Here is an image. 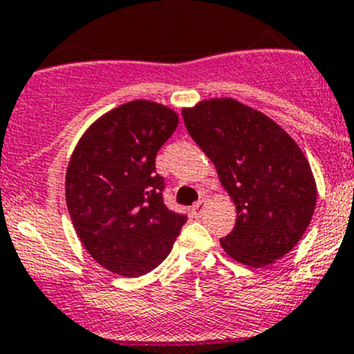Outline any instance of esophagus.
<instances>
[{
    "instance_id": "esophagus-1",
    "label": "esophagus",
    "mask_w": 354,
    "mask_h": 354,
    "mask_svg": "<svg viewBox=\"0 0 354 354\" xmlns=\"http://www.w3.org/2000/svg\"><path fill=\"white\" fill-rule=\"evenodd\" d=\"M205 204H207V200H205V198H200L198 202H195V204H193V207H192L193 214H195V216L202 214V211H204Z\"/></svg>"
}]
</instances>
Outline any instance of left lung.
<instances>
[{
  "instance_id": "1",
  "label": "left lung",
  "mask_w": 354,
  "mask_h": 354,
  "mask_svg": "<svg viewBox=\"0 0 354 354\" xmlns=\"http://www.w3.org/2000/svg\"><path fill=\"white\" fill-rule=\"evenodd\" d=\"M183 117L236 205L234 230L220 239L225 252L250 268L282 259L303 237L317 202L298 143L268 115L230 97L200 101Z\"/></svg>"
}]
</instances>
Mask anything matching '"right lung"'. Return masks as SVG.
<instances>
[{
  "mask_svg": "<svg viewBox=\"0 0 354 354\" xmlns=\"http://www.w3.org/2000/svg\"><path fill=\"white\" fill-rule=\"evenodd\" d=\"M179 126L174 109L131 101L97 118L65 174V200L77 237L97 264L142 277L171 252L186 216L162 204L156 156Z\"/></svg>",
  "mask_w": 354,
  "mask_h": 354,
  "instance_id": "obj_1",
  "label": "right lung"
}]
</instances>
